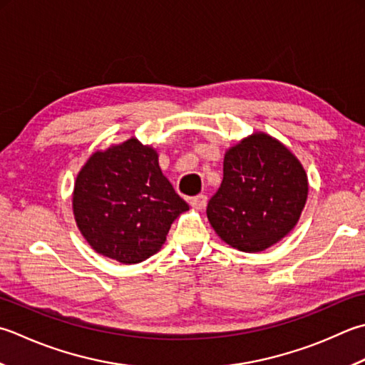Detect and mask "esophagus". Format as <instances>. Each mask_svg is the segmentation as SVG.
Listing matches in <instances>:
<instances>
[{
    "label": "esophagus",
    "instance_id": "1",
    "mask_svg": "<svg viewBox=\"0 0 365 365\" xmlns=\"http://www.w3.org/2000/svg\"><path fill=\"white\" fill-rule=\"evenodd\" d=\"M190 205H191V207H195L196 210H202L204 207L207 205V196H204V195H199V196L191 197V199H190Z\"/></svg>",
    "mask_w": 365,
    "mask_h": 365
}]
</instances>
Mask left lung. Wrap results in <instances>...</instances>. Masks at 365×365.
Instances as JSON below:
<instances>
[{"label":"left lung","mask_w":365,"mask_h":365,"mask_svg":"<svg viewBox=\"0 0 365 365\" xmlns=\"http://www.w3.org/2000/svg\"><path fill=\"white\" fill-rule=\"evenodd\" d=\"M309 196V178L297 156L262 131L225 153L223 182L207 205L220 239L245 253H259L294 230Z\"/></svg>","instance_id":"left-lung-1"}]
</instances>
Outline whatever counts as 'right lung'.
<instances>
[{
    "label": "right lung",
    "instance_id": "right-lung-1",
    "mask_svg": "<svg viewBox=\"0 0 365 365\" xmlns=\"http://www.w3.org/2000/svg\"><path fill=\"white\" fill-rule=\"evenodd\" d=\"M188 209L161 173L158 152L135 138L93 153L74 183L78 231L96 253L121 264L158 253Z\"/></svg>",
    "mask_w": 365,
    "mask_h": 365
}]
</instances>
